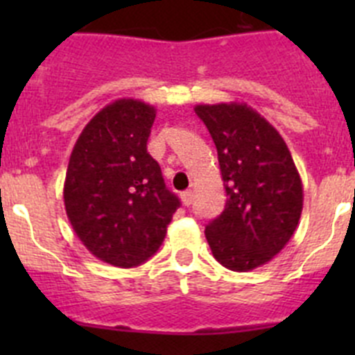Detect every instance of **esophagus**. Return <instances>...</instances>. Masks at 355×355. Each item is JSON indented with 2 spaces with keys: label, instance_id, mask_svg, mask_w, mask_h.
Instances as JSON below:
<instances>
[{
  "label": "esophagus",
  "instance_id": "34e87169",
  "mask_svg": "<svg viewBox=\"0 0 355 355\" xmlns=\"http://www.w3.org/2000/svg\"><path fill=\"white\" fill-rule=\"evenodd\" d=\"M192 199H193L192 190H187V192L181 193V200H183V205H184V206H190V205H192Z\"/></svg>",
  "mask_w": 355,
  "mask_h": 355
}]
</instances>
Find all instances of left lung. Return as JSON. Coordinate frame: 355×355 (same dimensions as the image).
Listing matches in <instances>:
<instances>
[{
    "label": "left lung",
    "mask_w": 355,
    "mask_h": 355,
    "mask_svg": "<svg viewBox=\"0 0 355 355\" xmlns=\"http://www.w3.org/2000/svg\"><path fill=\"white\" fill-rule=\"evenodd\" d=\"M218 155L227 202L206 225L220 265L249 272L284 249L302 213V181L286 142L245 103L197 105Z\"/></svg>",
    "instance_id": "left-lung-1"
}]
</instances>
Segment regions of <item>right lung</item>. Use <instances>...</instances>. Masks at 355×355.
<instances>
[{"label": "right lung", "mask_w": 355, "mask_h": 355, "mask_svg": "<svg viewBox=\"0 0 355 355\" xmlns=\"http://www.w3.org/2000/svg\"><path fill=\"white\" fill-rule=\"evenodd\" d=\"M155 106L117 99L97 112L78 137L64 183L74 233L90 254L131 268L159 249L180 199L168 192L147 153Z\"/></svg>", "instance_id": "add662e5"}]
</instances>
